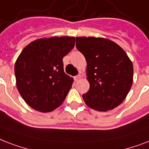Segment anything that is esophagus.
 <instances>
[{
  "instance_id": "34e87169",
  "label": "esophagus",
  "mask_w": 149,
  "mask_h": 149,
  "mask_svg": "<svg viewBox=\"0 0 149 149\" xmlns=\"http://www.w3.org/2000/svg\"><path fill=\"white\" fill-rule=\"evenodd\" d=\"M80 79H81V75H80V74H78V75L74 77V80H75L76 81H78L80 80Z\"/></svg>"
}]
</instances>
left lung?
Instances as JSON below:
<instances>
[{
    "label": "left lung",
    "mask_w": 149,
    "mask_h": 149,
    "mask_svg": "<svg viewBox=\"0 0 149 149\" xmlns=\"http://www.w3.org/2000/svg\"><path fill=\"white\" fill-rule=\"evenodd\" d=\"M76 47L87 62L90 88L82 95L85 104L98 111L114 109L131 89L132 62L119 45L104 38L76 37Z\"/></svg>",
    "instance_id": "left-lung-1"
}]
</instances>
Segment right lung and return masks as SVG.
<instances>
[{
	"label": "right lung",
	"mask_w": 149,
	"mask_h": 149,
	"mask_svg": "<svg viewBox=\"0 0 149 149\" xmlns=\"http://www.w3.org/2000/svg\"><path fill=\"white\" fill-rule=\"evenodd\" d=\"M71 36L39 39L23 49L15 62L18 92L33 109L47 113L65 100L74 79L64 73L63 57L74 47Z\"/></svg>",
	"instance_id": "obj_1"
}]
</instances>
